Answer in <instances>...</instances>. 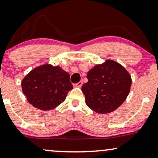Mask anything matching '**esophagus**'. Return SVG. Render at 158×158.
<instances>
[{
    "label": "esophagus",
    "instance_id": "34e87169",
    "mask_svg": "<svg viewBox=\"0 0 158 158\" xmlns=\"http://www.w3.org/2000/svg\"><path fill=\"white\" fill-rule=\"evenodd\" d=\"M82 85H83V81H79V82H78L77 84H75V85H73V86H74L75 87H81V86H82Z\"/></svg>",
    "mask_w": 158,
    "mask_h": 158
}]
</instances>
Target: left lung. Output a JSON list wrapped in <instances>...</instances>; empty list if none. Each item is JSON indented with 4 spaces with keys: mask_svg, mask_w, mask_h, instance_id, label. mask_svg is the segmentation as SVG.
Instances as JSON below:
<instances>
[{
    "mask_svg": "<svg viewBox=\"0 0 158 158\" xmlns=\"http://www.w3.org/2000/svg\"><path fill=\"white\" fill-rule=\"evenodd\" d=\"M81 91L87 106L98 114L112 112L123 104L131 90L128 71L112 60L97 64L87 73Z\"/></svg>",
    "mask_w": 158,
    "mask_h": 158,
    "instance_id": "obj_1",
    "label": "left lung"
}]
</instances>
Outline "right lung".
<instances>
[{"label": "right lung", "instance_id": "add662e5", "mask_svg": "<svg viewBox=\"0 0 158 158\" xmlns=\"http://www.w3.org/2000/svg\"><path fill=\"white\" fill-rule=\"evenodd\" d=\"M23 93L29 103L42 111H49L65 101L73 89L69 73L49 63L39 65L23 78Z\"/></svg>", "mask_w": 158, "mask_h": 158}]
</instances>
